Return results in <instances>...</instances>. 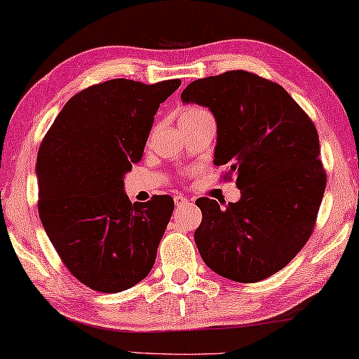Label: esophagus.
I'll return each mask as SVG.
<instances>
[{"instance_id":"1","label":"esophagus","mask_w":359,"mask_h":359,"mask_svg":"<svg viewBox=\"0 0 359 359\" xmlns=\"http://www.w3.org/2000/svg\"><path fill=\"white\" fill-rule=\"evenodd\" d=\"M174 203H175V206H185V205H189V200H187L185 196L177 195V196H174Z\"/></svg>"}]
</instances>
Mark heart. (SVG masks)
<instances>
[{"label":"heart","mask_w":359,"mask_h":359,"mask_svg":"<svg viewBox=\"0 0 359 359\" xmlns=\"http://www.w3.org/2000/svg\"><path fill=\"white\" fill-rule=\"evenodd\" d=\"M203 114H208V111L201 109V108H196V106H190V108H187V109H184V112H182L180 122L190 121V119H194V117L203 116Z\"/></svg>","instance_id":"obj_1"}]
</instances>
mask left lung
Returning a JSON list of instances; mask_svg holds the SVG:
<instances>
[{
  "label": "left lung",
  "mask_w": 359,
  "mask_h": 359,
  "mask_svg": "<svg viewBox=\"0 0 359 359\" xmlns=\"http://www.w3.org/2000/svg\"><path fill=\"white\" fill-rule=\"evenodd\" d=\"M180 98L214 114V164L227 165L242 194L224 210L198 198L196 248L226 279H267L295 258L316 224L327 182L316 127L285 88L247 71L198 79Z\"/></svg>",
  "instance_id": "left-lung-1"
}]
</instances>
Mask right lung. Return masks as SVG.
<instances>
[{
    "label": "right lung",
    "mask_w": 359,
    "mask_h": 359,
    "mask_svg": "<svg viewBox=\"0 0 359 359\" xmlns=\"http://www.w3.org/2000/svg\"><path fill=\"white\" fill-rule=\"evenodd\" d=\"M180 79H112L64 104L36 158L39 214L71 274L117 293L145 279L174 211L169 195L130 203L124 175L143 156L154 114Z\"/></svg>",
    "instance_id": "1"
}]
</instances>
